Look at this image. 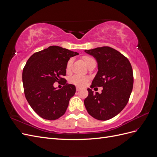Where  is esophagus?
I'll list each match as a JSON object with an SVG mask.
<instances>
[{
    "label": "esophagus",
    "instance_id": "1",
    "mask_svg": "<svg viewBox=\"0 0 157 157\" xmlns=\"http://www.w3.org/2000/svg\"><path fill=\"white\" fill-rule=\"evenodd\" d=\"M76 90H77V91H79V90H80V88L78 86H77L76 87Z\"/></svg>",
    "mask_w": 157,
    "mask_h": 157
}]
</instances>
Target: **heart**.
Listing matches in <instances>:
<instances>
[{"mask_svg": "<svg viewBox=\"0 0 157 157\" xmlns=\"http://www.w3.org/2000/svg\"><path fill=\"white\" fill-rule=\"evenodd\" d=\"M82 59L84 60L86 65H88V63L90 62V61L94 60V59L92 58V57H90V56H84L82 57ZM72 63H73V59L71 58L68 60L67 64H66V71H69L71 70ZM88 80V78L87 77H84V76H81V75H74L71 78V82L77 85L78 86H83L86 84Z\"/></svg>", "mask_w": 157, "mask_h": 157, "instance_id": "obj_1", "label": "heart"}]
</instances>
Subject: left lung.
Listing matches in <instances>:
<instances>
[{
    "mask_svg": "<svg viewBox=\"0 0 157 157\" xmlns=\"http://www.w3.org/2000/svg\"><path fill=\"white\" fill-rule=\"evenodd\" d=\"M96 59L98 71L91 88L103 87L101 94L88 88L84 105L89 115L107 121L121 113L128 103L134 84L132 65L121 52L109 46L85 50Z\"/></svg>",
    "mask_w": 157,
    "mask_h": 157,
    "instance_id": "8db88e82",
    "label": "left lung"
}]
</instances>
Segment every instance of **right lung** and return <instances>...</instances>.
<instances>
[{
  "label": "right lung",
  "mask_w": 157,
  "mask_h": 157,
  "mask_svg": "<svg viewBox=\"0 0 157 157\" xmlns=\"http://www.w3.org/2000/svg\"><path fill=\"white\" fill-rule=\"evenodd\" d=\"M76 52L51 46L33 54L23 70L22 79L25 96L31 108L44 119L54 121L63 116L70 99L76 92L75 86L66 83V64ZM56 82L64 86L57 90Z\"/></svg>",
  "instance_id": "1"
}]
</instances>
